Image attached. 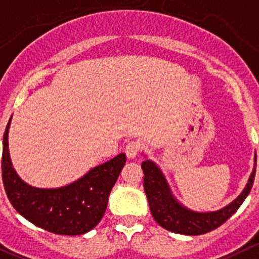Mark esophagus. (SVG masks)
Instances as JSON below:
<instances>
[{
    "label": "esophagus",
    "mask_w": 259,
    "mask_h": 259,
    "mask_svg": "<svg viewBox=\"0 0 259 259\" xmlns=\"http://www.w3.org/2000/svg\"><path fill=\"white\" fill-rule=\"evenodd\" d=\"M140 149H141V146H140L139 142H136V141L128 142L127 146H125V150H124L125 155H127L128 159H135V157L139 155Z\"/></svg>",
    "instance_id": "esophagus-1"
}]
</instances>
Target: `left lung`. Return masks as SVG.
Segmentation results:
<instances>
[{
  "instance_id": "obj_1",
  "label": "left lung",
  "mask_w": 259,
  "mask_h": 259,
  "mask_svg": "<svg viewBox=\"0 0 259 259\" xmlns=\"http://www.w3.org/2000/svg\"><path fill=\"white\" fill-rule=\"evenodd\" d=\"M255 162L257 155H254V168L247 186L233 202L218 211L197 212L182 205L171 193L170 187L159 166L151 160H145L141 164L145 174L144 188L152 218L166 230L183 235H202L215 230L236 212L249 194L255 177Z\"/></svg>"
}]
</instances>
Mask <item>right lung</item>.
<instances>
[{
    "label": "right lung",
    "instance_id": "right-lung-1",
    "mask_svg": "<svg viewBox=\"0 0 259 259\" xmlns=\"http://www.w3.org/2000/svg\"><path fill=\"white\" fill-rule=\"evenodd\" d=\"M10 118L4 135L2 181L11 205L34 225L60 235H81L99 224L104 216L108 197L125 164L119 154L90 169L83 177L58 188L29 186L12 168L9 152Z\"/></svg>",
    "mask_w": 259,
    "mask_h": 259
}]
</instances>
